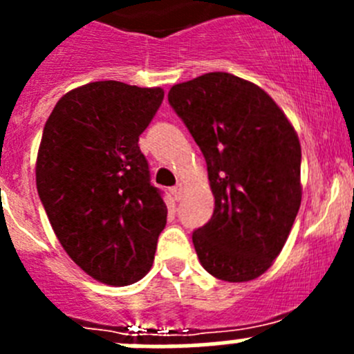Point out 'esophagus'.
<instances>
[{
	"instance_id": "34e87169",
	"label": "esophagus",
	"mask_w": 354,
	"mask_h": 354,
	"mask_svg": "<svg viewBox=\"0 0 354 354\" xmlns=\"http://www.w3.org/2000/svg\"><path fill=\"white\" fill-rule=\"evenodd\" d=\"M171 194L174 195V200H181V195H183V187H181V185H176V187L174 188H171Z\"/></svg>"
}]
</instances>
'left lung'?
<instances>
[{
    "label": "left lung",
    "mask_w": 354,
    "mask_h": 354,
    "mask_svg": "<svg viewBox=\"0 0 354 354\" xmlns=\"http://www.w3.org/2000/svg\"><path fill=\"white\" fill-rule=\"evenodd\" d=\"M167 101L205 157L214 194L212 217L192 236L200 263L227 283L262 276L301 203L295 128L266 91L224 71L173 85Z\"/></svg>",
    "instance_id": "1"
}]
</instances>
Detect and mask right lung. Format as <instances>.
I'll return each mask as SVG.
<instances>
[{
    "label": "right lung",
    "mask_w": 354,
    "mask_h": 354,
    "mask_svg": "<svg viewBox=\"0 0 354 354\" xmlns=\"http://www.w3.org/2000/svg\"><path fill=\"white\" fill-rule=\"evenodd\" d=\"M162 99L160 87L92 82L66 92L42 131L35 183L53 231L84 272L109 286L151 270L166 226L138 147Z\"/></svg>",
    "instance_id": "add662e5"
}]
</instances>
